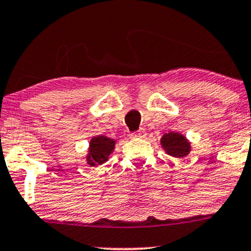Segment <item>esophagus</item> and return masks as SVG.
<instances>
[{"mask_svg":"<svg viewBox=\"0 0 251 251\" xmlns=\"http://www.w3.org/2000/svg\"><path fill=\"white\" fill-rule=\"evenodd\" d=\"M145 136H147L145 128H140V130L137 132H132V133H130V138H144Z\"/></svg>","mask_w":251,"mask_h":251,"instance_id":"esophagus-1","label":"esophagus"}]
</instances>
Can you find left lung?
Here are the masks:
<instances>
[{
    "mask_svg": "<svg viewBox=\"0 0 251 251\" xmlns=\"http://www.w3.org/2000/svg\"><path fill=\"white\" fill-rule=\"evenodd\" d=\"M161 144L168 155L173 157H184L191 151V143L186 139V137L177 132H169L163 134L161 139Z\"/></svg>",
    "mask_w": 251,
    "mask_h": 251,
    "instance_id": "left-lung-1",
    "label": "left lung"
}]
</instances>
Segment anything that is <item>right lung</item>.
Instances as JSON below:
<instances>
[{
    "mask_svg": "<svg viewBox=\"0 0 251 251\" xmlns=\"http://www.w3.org/2000/svg\"><path fill=\"white\" fill-rule=\"evenodd\" d=\"M115 140L107 138L104 136L94 137L90 140L89 145V153L87 156L88 164L92 167L100 166L108 159V156L111 155L112 151L114 150Z\"/></svg>",
    "mask_w": 251,
    "mask_h": 251,
    "instance_id": "1",
    "label": "right lung"
}]
</instances>
